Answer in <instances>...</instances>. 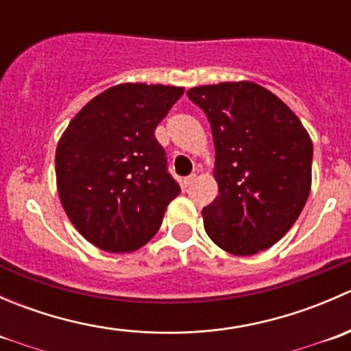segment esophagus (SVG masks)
Wrapping results in <instances>:
<instances>
[{
    "mask_svg": "<svg viewBox=\"0 0 351 351\" xmlns=\"http://www.w3.org/2000/svg\"><path fill=\"white\" fill-rule=\"evenodd\" d=\"M195 180H197V176H195V175H190V176H186L185 180H183V182H182V185L185 186V189H186V186H190V185H192V183L195 182Z\"/></svg>",
    "mask_w": 351,
    "mask_h": 351,
    "instance_id": "obj_1",
    "label": "esophagus"
}]
</instances>
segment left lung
Segmentation results:
<instances>
[{
	"label": "left lung",
	"mask_w": 351,
	"mask_h": 351,
	"mask_svg": "<svg viewBox=\"0 0 351 351\" xmlns=\"http://www.w3.org/2000/svg\"><path fill=\"white\" fill-rule=\"evenodd\" d=\"M205 112L215 147L219 195L202 210L208 238L236 256L280 241L302 212L313 182V141L277 95L253 81L186 91Z\"/></svg>",
	"instance_id": "left-lung-1"
}]
</instances>
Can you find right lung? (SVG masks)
Returning <instances> with one entry per match:
<instances>
[{
	"mask_svg": "<svg viewBox=\"0 0 351 351\" xmlns=\"http://www.w3.org/2000/svg\"><path fill=\"white\" fill-rule=\"evenodd\" d=\"M185 88L122 83L88 101L56 149L62 208L81 236L108 253H132L158 232L180 186L154 130Z\"/></svg>",
	"mask_w": 351,
	"mask_h": 351,
	"instance_id": "add662e5",
	"label": "right lung"
}]
</instances>
